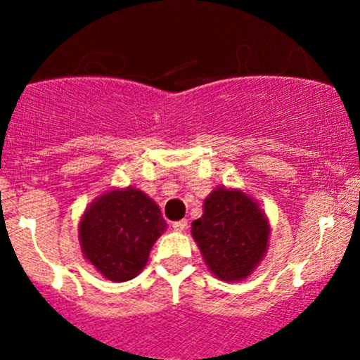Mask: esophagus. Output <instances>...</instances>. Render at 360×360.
<instances>
[{"label":"esophagus","instance_id":"obj_1","mask_svg":"<svg viewBox=\"0 0 360 360\" xmlns=\"http://www.w3.org/2000/svg\"><path fill=\"white\" fill-rule=\"evenodd\" d=\"M188 228V221L181 219V221H174L172 223V230L174 231H184Z\"/></svg>","mask_w":360,"mask_h":360}]
</instances>
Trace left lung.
Instances as JSON below:
<instances>
[{"instance_id": "8db88e82", "label": "left lung", "mask_w": 360, "mask_h": 360, "mask_svg": "<svg viewBox=\"0 0 360 360\" xmlns=\"http://www.w3.org/2000/svg\"><path fill=\"white\" fill-rule=\"evenodd\" d=\"M191 235L214 277L240 282L266 254L270 223L245 191L217 186L203 200V214L191 223Z\"/></svg>"}]
</instances>
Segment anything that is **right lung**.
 <instances>
[{
    "label": "right lung",
    "instance_id": "add662e5",
    "mask_svg": "<svg viewBox=\"0 0 360 360\" xmlns=\"http://www.w3.org/2000/svg\"><path fill=\"white\" fill-rule=\"evenodd\" d=\"M167 223L160 207L134 186L111 188L83 212L78 238L85 259L112 282L137 277Z\"/></svg>",
    "mask_w": 360,
    "mask_h": 360
}]
</instances>
